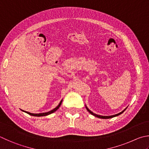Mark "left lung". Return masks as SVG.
I'll list each match as a JSON object with an SVG mask.
<instances>
[{
    "label": "left lung",
    "instance_id": "obj_1",
    "mask_svg": "<svg viewBox=\"0 0 149 149\" xmlns=\"http://www.w3.org/2000/svg\"><path fill=\"white\" fill-rule=\"evenodd\" d=\"M86 109H87L89 113H90L91 114H92V115H94V116H95V117H98V118H111L117 117V116L122 114V113H123L124 111H125V110L126 109H126H124V111H122V112H120V113H118V114L115 115H111V116H101V115H96V114H94V113H93V112L91 111H90V110H89V109H88L87 107H86Z\"/></svg>",
    "mask_w": 149,
    "mask_h": 149
}]
</instances>
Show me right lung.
Segmentation results:
<instances>
[{"label":"right lung","mask_w":149,"mask_h":149,"mask_svg":"<svg viewBox=\"0 0 149 149\" xmlns=\"http://www.w3.org/2000/svg\"><path fill=\"white\" fill-rule=\"evenodd\" d=\"M62 102H63V100H61V101L60 104H58V106L56 107H55V109H53V110H51V111H50L47 112V113H38V114H34V113H29V112H27V111H23V110H22V111H24V112L26 113H27V114H29V115H32V116H35V117H42V116H46V115H50V114H51V113H54V112H55V111H56L58 109L59 107L61 106V104H62Z\"/></svg>","instance_id":"right-lung-1"}]
</instances>
